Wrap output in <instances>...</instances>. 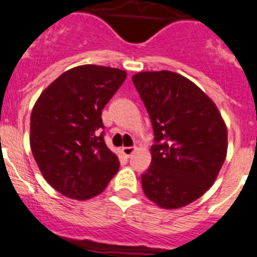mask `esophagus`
<instances>
[{"label": "esophagus", "mask_w": 257, "mask_h": 257, "mask_svg": "<svg viewBox=\"0 0 257 257\" xmlns=\"http://www.w3.org/2000/svg\"><path fill=\"white\" fill-rule=\"evenodd\" d=\"M134 151H136V147H123V149H121V152H123L124 156L126 157L131 156Z\"/></svg>", "instance_id": "34e87169"}]
</instances>
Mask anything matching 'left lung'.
Wrapping results in <instances>:
<instances>
[{"instance_id": "left-lung-1", "label": "left lung", "mask_w": 257, "mask_h": 257, "mask_svg": "<svg viewBox=\"0 0 257 257\" xmlns=\"http://www.w3.org/2000/svg\"><path fill=\"white\" fill-rule=\"evenodd\" d=\"M151 119L152 160L141 177L145 195L163 209L193 202L212 186L226 156V126L195 83L168 70L132 78Z\"/></svg>"}]
</instances>
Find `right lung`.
Instances as JSON below:
<instances>
[{
	"label": "right lung",
	"mask_w": 257,
	"mask_h": 257,
	"mask_svg": "<svg viewBox=\"0 0 257 257\" xmlns=\"http://www.w3.org/2000/svg\"><path fill=\"white\" fill-rule=\"evenodd\" d=\"M126 71L82 65L61 74L37 100L31 116V149L50 186L66 197L100 195L119 169L106 146L101 114Z\"/></svg>",
	"instance_id": "obj_1"
}]
</instances>
